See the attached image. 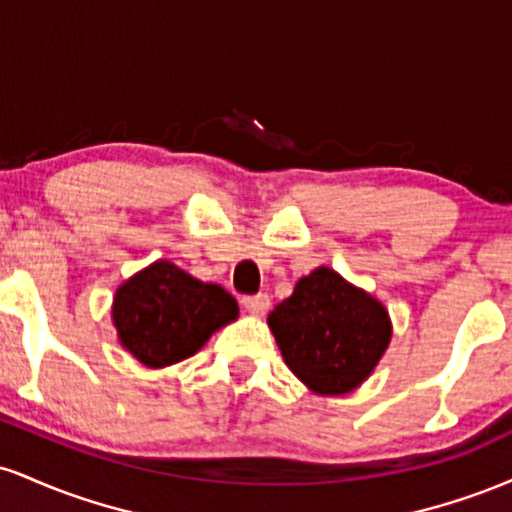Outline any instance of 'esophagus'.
I'll return each instance as SVG.
<instances>
[{
    "instance_id": "esophagus-1",
    "label": "esophagus",
    "mask_w": 512,
    "mask_h": 512,
    "mask_svg": "<svg viewBox=\"0 0 512 512\" xmlns=\"http://www.w3.org/2000/svg\"><path fill=\"white\" fill-rule=\"evenodd\" d=\"M243 308L248 310L250 315H264L269 310V296L267 293H257V296H245Z\"/></svg>"
}]
</instances>
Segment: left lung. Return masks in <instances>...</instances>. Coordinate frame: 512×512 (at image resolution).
<instances>
[{"label":"left lung","instance_id":"8db88e82","mask_svg":"<svg viewBox=\"0 0 512 512\" xmlns=\"http://www.w3.org/2000/svg\"><path fill=\"white\" fill-rule=\"evenodd\" d=\"M286 366L315 395H346L366 383L390 346L383 303L332 267H317L269 313Z\"/></svg>","mask_w":512,"mask_h":512}]
</instances>
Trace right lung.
<instances>
[{"label": "right lung", "instance_id": "right-lung-1", "mask_svg": "<svg viewBox=\"0 0 512 512\" xmlns=\"http://www.w3.org/2000/svg\"><path fill=\"white\" fill-rule=\"evenodd\" d=\"M113 325L122 349L146 368L195 356L209 337L238 320V303L168 260H156L117 286Z\"/></svg>", "mask_w": 512, "mask_h": 512}]
</instances>
